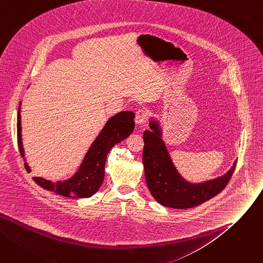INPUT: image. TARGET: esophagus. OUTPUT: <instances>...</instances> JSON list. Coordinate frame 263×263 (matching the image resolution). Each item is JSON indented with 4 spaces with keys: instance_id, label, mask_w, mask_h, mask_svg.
<instances>
[{
    "instance_id": "obj_1",
    "label": "esophagus",
    "mask_w": 263,
    "mask_h": 263,
    "mask_svg": "<svg viewBox=\"0 0 263 263\" xmlns=\"http://www.w3.org/2000/svg\"><path fill=\"white\" fill-rule=\"evenodd\" d=\"M147 112L145 110H138L135 115V122L136 125H143L147 120Z\"/></svg>"
}]
</instances>
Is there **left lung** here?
I'll list each match as a JSON object with an SVG mask.
<instances>
[{
  "mask_svg": "<svg viewBox=\"0 0 263 263\" xmlns=\"http://www.w3.org/2000/svg\"><path fill=\"white\" fill-rule=\"evenodd\" d=\"M150 130L144 132L143 163L147 186L161 205L186 209L211 200L224 189L231 180L237 161L223 176L202 183L186 181L174 166L163 141L160 121L150 118Z\"/></svg>",
  "mask_w": 263,
  "mask_h": 263,
  "instance_id": "1",
  "label": "left lung"
}]
</instances>
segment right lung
Returning a JSON list of instances; mask_svg holds the SVG:
<instances>
[{
  "mask_svg": "<svg viewBox=\"0 0 263 263\" xmlns=\"http://www.w3.org/2000/svg\"><path fill=\"white\" fill-rule=\"evenodd\" d=\"M21 104L22 102L19 104L16 117L17 145H19L20 154L25 162V168L30 172L31 169L26 163L22 142ZM134 117L135 114L131 111H122L110 117L85 153L82 163L73 177L56 183L39 177H33V181L42 188L66 198L82 199L92 197L98 191L103 182L104 165L108 153L116 144L124 141L133 132L135 127Z\"/></svg>",
  "mask_w": 263,
  "mask_h": 263,
  "instance_id": "obj_1",
  "label": "right lung"
}]
</instances>
